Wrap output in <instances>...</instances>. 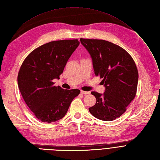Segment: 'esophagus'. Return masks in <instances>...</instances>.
Instances as JSON below:
<instances>
[{"label":"esophagus","mask_w":160,"mask_h":160,"mask_svg":"<svg viewBox=\"0 0 160 160\" xmlns=\"http://www.w3.org/2000/svg\"><path fill=\"white\" fill-rule=\"evenodd\" d=\"M81 93L82 95H88L89 94V92H87V91H81Z\"/></svg>","instance_id":"esophagus-1"}]
</instances>
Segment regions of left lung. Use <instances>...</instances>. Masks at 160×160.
<instances>
[{
  "label": "left lung",
  "instance_id": "1",
  "mask_svg": "<svg viewBox=\"0 0 160 160\" xmlns=\"http://www.w3.org/2000/svg\"><path fill=\"white\" fill-rule=\"evenodd\" d=\"M89 52L95 75L102 79L103 94L92 91L96 103L89 108L98 119L112 121L125 112L136 95L138 72L130 55L122 48L103 40L81 38Z\"/></svg>",
  "mask_w": 160,
  "mask_h": 160
}]
</instances>
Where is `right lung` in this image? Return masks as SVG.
<instances>
[{"label":"right lung","mask_w":160,"mask_h":160,"mask_svg":"<svg viewBox=\"0 0 160 160\" xmlns=\"http://www.w3.org/2000/svg\"><path fill=\"white\" fill-rule=\"evenodd\" d=\"M79 45L78 40H63L45 43L33 50L22 64L18 85L27 106L42 122L62 119L79 89L54 86L68 59Z\"/></svg>","instance_id":"add662e5"}]
</instances>
